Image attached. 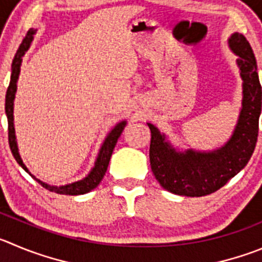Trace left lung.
I'll use <instances>...</instances> for the list:
<instances>
[{
	"label": "left lung",
	"instance_id": "8db88e82",
	"mask_svg": "<svg viewBox=\"0 0 262 262\" xmlns=\"http://www.w3.org/2000/svg\"><path fill=\"white\" fill-rule=\"evenodd\" d=\"M239 55L238 67L243 79V107L230 141L213 152H177L154 125L151 130L150 164L154 176L168 191L185 196H204L226 185L247 165L256 147L262 90L252 48L241 33L229 40Z\"/></svg>",
	"mask_w": 262,
	"mask_h": 262
}]
</instances>
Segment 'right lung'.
<instances>
[{"mask_svg":"<svg viewBox=\"0 0 262 262\" xmlns=\"http://www.w3.org/2000/svg\"><path fill=\"white\" fill-rule=\"evenodd\" d=\"M35 35V31L33 29H29L27 32L26 37L21 41L20 46H19L18 51L15 54V58L13 60V64H11V77H10V84L7 88L6 92V99H5V112H6L7 116V130H9V145L10 150L13 152L14 158L18 161V164L26 170L27 173H29V170L27 169L26 165L23 164L20 156L18 152V146H16L15 141V130H14V123H13V108H14V98H15V92H16V81H18L19 72H20V64H21V57L24 55L27 49L29 48V43H31L32 38ZM124 126H125V121H121V123L117 124L114 129L111 130V133L107 136L106 141H104L103 146H102L101 151H99V155H98L97 161H95V165L93 168L92 172L89 173L88 177H85L84 180L77 181V182H73L71 185H66V186H50V185H46V183L41 182L40 180L35 178L41 186L48 189L49 191L57 192V194H64V195H81L86 194V192L92 191L93 189L99 185V182L102 181L103 176L106 174L107 167H108L110 159H111L112 151H114L115 146H116L117 139H119L120 134L123 132ZM31 174V173H29ZM32 176V174H31Z\"/></svg>","mask_w":262,"mask_h":262,"instance_id":"1","label":"right lung"}]
</instances>
